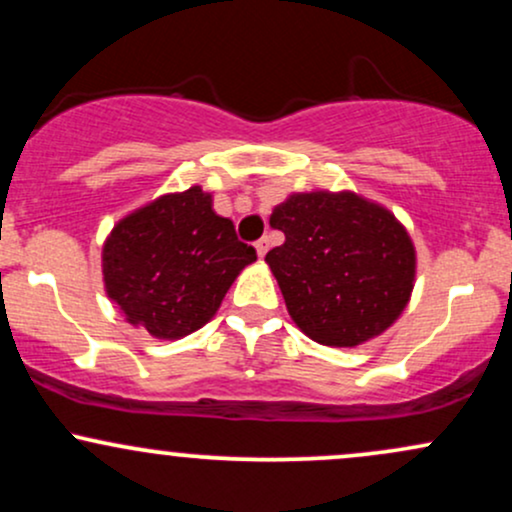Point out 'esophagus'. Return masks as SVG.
Returning a JSON list of instances; mask_svg holds the SVG:
<instances>
[{
  "label": "esophagus",
  "instance_id": "34e87169",
  "mask_svg": "<svg viewBox=\"0 0 512 512\" xmlns=\"http://www.w3.org/2000/svg\"><path fill=\"white\" fill-rule=\"evenodd\" d=\"M255 250H257V255H260V257L267 255V250H269V240H267V238L257 240V243H255Z\"/></svg>",
  "mask_w": 512,
  "mask_h": 512
}]
</instances>
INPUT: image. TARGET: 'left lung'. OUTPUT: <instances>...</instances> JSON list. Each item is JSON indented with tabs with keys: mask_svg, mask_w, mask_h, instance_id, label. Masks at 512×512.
Returning a JSON list of instances; mask_svg holds the SVG:
<instances>
[{
	"mask_svg": "<svg viewBox=\"0 0 512 512\" xmlns=\"http://www.w3.org/2000/svg\"><path fill=\"white\" fill-rule=\"evenodd\" d=\"M269 223L286 240L264 262L305 337L358 346L404 313L416 281V248L383 204L351 190L291 192Z\"/></svg>",
	"mask_w": 512,
	"mask_h": 512,
	"instance_id": "8db88e82",
	"label": "left lung"
}]
</instances>
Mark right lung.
<instances>
[{"label":"right lung","instance_id":"1","mask_svg":"<svg viewBox=\"0 0 512 512\" xmlns=\"http://www.w3.org/2000/svg\"><path fill=\"white\" fill-rule=\"evenodd\" d=\"M101 257L105 293L129 325L173 342L207 325L257 252L192 185L122 216Z\"/></svg>","mask_w":512,"mask_h":512}]
</instances>
